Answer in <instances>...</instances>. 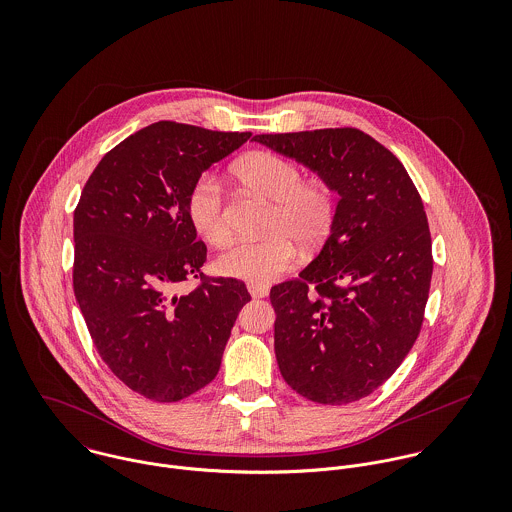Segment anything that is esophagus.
Segmentation results:
<instances>
[{
    "label": "esophagus",
    "mask_w": 512,
    "mask_h": 512,
    "mask_svg": "<svg viewBox=\"0 0 512 512\" xmlns=\"http://www.w3.org/2000/svg\"><path fill=\"white\" fill-rule=\"evenodd\" d=\"M246 288H248V293H250L252 297H266V295L270 293L268 286H260V284H248Z\"/></svg>",
    "instance_id": "1"
}]
</instances>
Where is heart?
<instances>
[{"label": "heart", "mask_w": 512, "mask_h": 512, "mask_svg": "<svg viewBox=\"0 0 512 512\" xmlns=\"http://www.w3.org/2000/svg\"><path fill=\"white\" fill-rule=\"evenodd\" d=\"M238 179L270 203L274 211L264 240H238L226 248L215 266L222 276L250 284H270L297 262L295 242L317 244L335 217L333 191L319 181H303L301 169L276 153H252L234 167ZM187 213L197 234L213 246L230 240L222 183L215 173H203L187 197Z\"/></svg>", "instance_id": "b5f03b06"}]
</instances>
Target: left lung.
I'll return each mask as SVG.
<instances>
[{
    "label": "left lung",
    "instance_id": "obj_1",
    "mask_svg": "<svg viewBox=\"0 0 512 512\" xmlns=\"http://www.w3.org/2000/svg\"><path fill=\"white\" fill-rule=\"evenodd\" d=\"M252 140L339 193L321 252L270 292L280 372L311 402L361 400L402 365L424 321L434 260L420 193L398 157L357 128Z\"/></svg>",
    "mask_w": 512,
    "mask_h": 512
}]
</instances>
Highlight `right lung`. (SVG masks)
I'll return each mask as SVG.
<instances>
[{
  "label": "right lung",
  "mask_w": 512,
  "mask_h": 512,
  "mask_svg": "<svg viewBox=\"0 0 512 512\" xmlns=\"http://www.w3.org/2000/svg\"><path fill=\"white\" fill-rule=\"evenodd\" d=\"M250 136L155 122L110 149L82 189L74 295L102 361L149 400L205 388L250 301L240 280L203 276L207 246L187 213L193 183ZM189 277L202 284L175 294Z\"/></svg>",
  "instance_id": "1"
}]
</instances>
